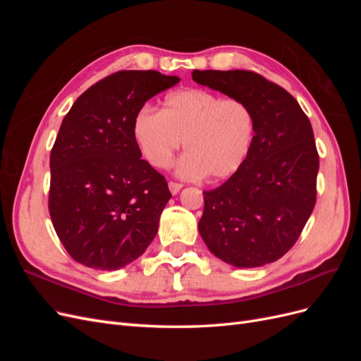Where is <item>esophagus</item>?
<instances>
[{"instance_id": "1", "label": "esophagus", "mask_w": 361, "mask_h": 361, "mask_svg": "<svg viewBox=\"0 0 361 361\" xmlns=\"http://www.w3.org/2000/svg\"><path fill=\"white\" fill-rule=\"evenodd\" d=\"M183 185L182 183H178V182H169V188L171 191V194H178L180 190H182Z\"/></svg>"}]
</instances>
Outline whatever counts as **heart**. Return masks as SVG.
I'll use <instances>...</instances> for the list:
<instances>
[{
    "mask_svg": "<svg viewBox=\"0 0 361 361\" xmlns=\"http://www.w3.org/2000/svg\"><path fill=\"white\" fill-rule=\"evenodd\" d=\"M255 110L241 97H221L203 89L173 92L162 110L149 105L135 114L133 135L143 158L166 169L182 143L178 174L187 179H224L241 169L256 138Z\"/></svg>",
    "mask_w": 361,
    "mask_h": 361,
    "instance_id": "b5f03b06",
    "label": "heart"
}]
</instances>
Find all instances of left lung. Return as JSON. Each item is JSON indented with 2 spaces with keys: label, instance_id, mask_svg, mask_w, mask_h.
Segmentation results:
<instances>
[{
  "label": "left lung",
  "instance_id": "left-lung-1",
  "mask_svg": "<svg viewBox=\"0 0 361 361\" xmlns=\"http://www.w3.org/2000/svg\"><path fill=\"white\" fill-rule=\"evenodd\" d=\"M192 80L241 97L257 118L248 158L221 187L203 191L199 232L226 264L256 268L297 243L316 202L319 155L300 104L283 87L250 71H194Z\"/></svg>",
  "mask_w": 361,
  "mask_h": 361
}]
</instances>
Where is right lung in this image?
Listing matches in <instances>:
<instances>
[{
    "label": "right lung",
    "mask_w": 361,
    "mask_h": 361,
    "mask_svg": "<svg viewBox=\"0 0 361 361\" xmlns=\"http://www.w3.org/2000/svg\"><path fill=\"white\" fill-rule=\"evenodd\" d=\"M179 81L157 71H120L87 89L64 116L49 159V215L78 264L123 268L154 241L171 192L141 159L133 122L150 97Z\"/></svg>",
    "instance_id": "obj_1"
}]
</instances>
